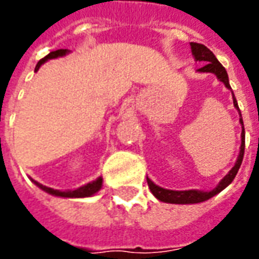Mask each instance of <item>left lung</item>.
Wrapping results in <instances>:
<instances>
[{
    "instance_id": "left-lung-1",
    "label": "left lung",
    "mask_w": 259,
    "mask_h": 259,
    "mask_svg": "<svg viewBox=\"0 0 259 259\" xmlns=\"http://www.w3.org/2000/svg\"><path fill=\"white\" fill-rule=\"evenodd\" d=\"M191 47V54L197 62H201L202 68L198 69V72L201 73H213L217 76V79L219 81H222L225 87L228 90H232V87L229 84V76L226 69L223 68L221 62L218 61L217 57L212 54V51H209L205 46L202 44H198V42H190ZM232 97H233V105L234 108L239 111L240 115V124H241V146H240V152L239 157H237V161L234 163V166L230 170L229 174L223 178L215 189H212L209 191L204 190H168V189H163L161 186L155 185L150 178H147V183H148V187L150 190L154 194L155 198H158L162 202H169V204H198V202H204V201L209 200L213 195L219 194L223 189H226L233 179L236 178V175L239 172L240 165L243 162V157H244V140H245V133H244V124H243V118H241V113H240L239 105H237V101H236V97H234L233 91H232Z\"/></svg>"
}]
</instances>
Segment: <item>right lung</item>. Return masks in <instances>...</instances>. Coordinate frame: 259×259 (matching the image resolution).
Wrapping results in <instances>:
<instances>
[{"mask_svg":"<svg viewBox=\"0 0 259 259\" xmlns=\"http://www.w3.org/2000/svg\"><path fill=\"white\" fill-rule=\"evenodd\" d=\"M70 51L69 50H57V51H53V53H50L46 57V58H42L41 61H38V64H37L36 69L34 70H38L40 66L42 64H46L48 59H55V58H61V57H65L66 54H69ZM31 182L34 183V185L38 187V189H41L42 191H46L48 194L55 195V197H64V198H84V197H93L94 194H97L98 191L101 190L102 187V178H97L96 180H93L90 183H87V185L81 186L79 189H76V190H54L51 187H47V186H42L41 183H38L36 180L31 179Z\"/></svg>","mask_w":259,"mask_h":259,"instance_id":"1","label":"right lung"}]
</instances>
